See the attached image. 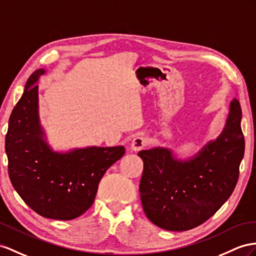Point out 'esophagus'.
Here are the masks:
<instances>
[{"instance_id": "1", "label": "esophagus", "mask_w": 256, "mask_h": 256, "mask_svg": "<svg viewBox=\"0 0 256 256\" xmlns=\"http://www.w3.org/2000/svg\"><path fill=\"white\" fill-rule=\"evenodd\" d=\"M147 146V138L144 136H136L130 144V149L134 152H140Z\"/></svg>"}]
</instances>
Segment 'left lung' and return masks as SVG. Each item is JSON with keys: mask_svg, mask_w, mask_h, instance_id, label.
Returning <instances> with one entry per match:
<instances>
[{"mask_svg": "<svg viewBox=\"0 0 256 256\" xmlns=\"http://www.w3.org/2000/svg\"><path fill=\"white\" fill-rule=\"evenodd\" d=\"M241 107L230 102L226 126L196 158L182 162L166 148L142 150L140 192L144 212L154 225L185 232L203 224L218 211L237 185L244 154Z\"/></svg>", "mask_w": 256, "mask_h": 256, "instance_id": "obj_1", "label": "left lung"}]
</instances>
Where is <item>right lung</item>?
<instances>
[{
	"instance_id": "1",
	"label": "right lung",
	"mask_w": 256,
	"mask_h": 256,
	"mask_svg": "<svg viewBox=\"0 0 256 256\" xmlns=\"http://www.w3.org/2000/svg\"><path fill=\"white\" fill-rule=\"evenodd\" d=\"M34 71L12 109L5 137L8 175L26 204L43 218L69 220L92 206L107 170L126 154L123 146L90 147L67 154L52 152L38 116V76Z\"/></svg>"
}]
</instances>
